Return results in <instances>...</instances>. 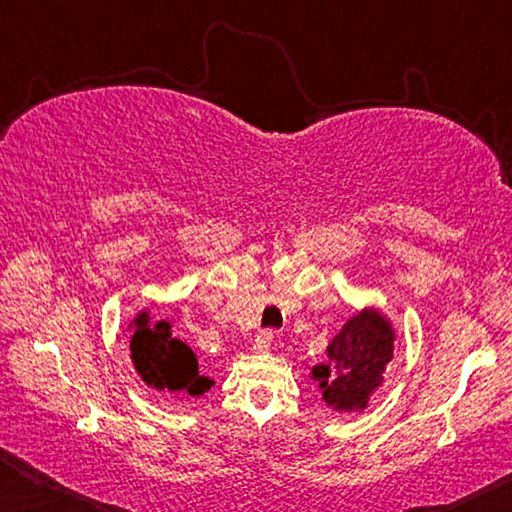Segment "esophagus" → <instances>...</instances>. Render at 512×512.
<instances>
[{
    "label": "esophagus",
    "instance_id": "obj_1",
    "mask_svg": "<svg viewBox=\"0 0 512 512\" xmlns=\"http://www.w3.org/2000/svg\"><path fill=\"white\" fill-rule=\"evenodd\" d=\"M271 343H273V332L271 329H264V332H259L255 336L253 348H255V352H268L271 350Z\"/></svg>",
    "mask_w": 512,
    "mask_h": 512
}]
</instances>
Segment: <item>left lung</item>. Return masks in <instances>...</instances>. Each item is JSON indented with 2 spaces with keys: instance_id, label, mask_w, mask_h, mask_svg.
Returning <instances> with one entry per match:
<instances>
[{
  "instance_id": "8db88e82",
  "label": "left lung",
  "mask_w": 512,
  "mask_h": 512,
  "mask_svg": "<svg viewBox=\"0 0 512 512\" xmlns=\"http://www.w3.org/2000/svg\"><path fill=\"white\" fill-rule=\"evenodd\" d=\"M393 341L391 325L377 311L366 309L348 320L329 343V363L314 368L323 400L336 411L363 409L384 381V370L393 359Z\"/></svg>"
}]
</instances>
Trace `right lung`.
Masks as SVG:
<instances>
[{"label": "right lung", "instance_id": "right-lung-1", "mask_svg": "<svg viewBox=\"0 0 512 512\" xmlns=\"http://www.w3.org/2000/svg\"><path fill=\"white\" fill-rule=\"evenodd\" d=\"M131 336L135 370L149 386L171 393L203 395L212 381L198 375V359L185 341L171 336L167 320L151 325L149 314L137 316Z\"/></svg>", "mask_w": 512, "mask_h": 512}]
</instances>
